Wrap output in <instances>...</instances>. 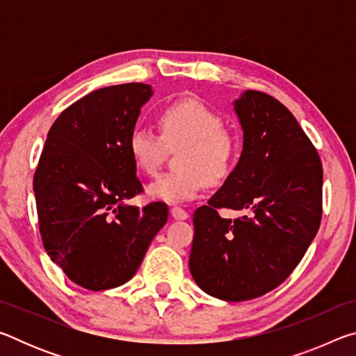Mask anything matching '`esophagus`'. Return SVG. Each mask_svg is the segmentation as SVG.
Wrapping results in <instances>:
<instances>
[{
  "label": "esophagus",
  "instance_id": "1",
  "mask_svg": "<svg viewBox=\"0 0 356 356\" xmlns=\"http://www.w3.org/2000/svg\"><path fill=\"white\" fill-rule=\"evenodd\" d=\"M171 215H172L174 220H186V218H188V213H186V210H184L182 207H179V206L171 207Z\"/></svg>",
  "mask_w": 356,
  "mask_h": 356
}]
</instances>
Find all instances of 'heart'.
I'll return each instance as SVG.
<instances>
[{"instance_id":"b5f03b06","label":"heart","mask_w":356,"mask_h":356,"mask_svg":"<svg viewBox=\"0 0 356 356\" xmlns=\"http://www.w3.org/2000/svg\"><path fill=\"white\" fill-rule=\"evenodd\" d=\"M160 135L138 125L130 131L129 154L135 166L152 174L163 161L168 147L179 149L180 170L163 172L147 185V195L166 202L190 201L210 182L226 179L236 163L240 144L222 119L197 99L172 102L159 114Z\"/></svg>"}]
</instances>
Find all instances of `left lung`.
<instances>
[{
  "label": "left lung",
  "instance_id": "left-lung-1",
  "mask_svg": "<svg viewBox=\"0 0 356 356\" xmlns=\"http://www.w3.org/2000/svg\"><path fill=\"white\" fill-rule=\"evenodd\" d=\"M243 130L238 163L193 213L190 272L204 292L245 301L273 291L303 259L322 220V161L297 119L272 95L234 102ZM218 208L240 209L236 220Z\"/></svg>",
  "mask_w": 356,
  "mask_h": 356
}]
</instances>
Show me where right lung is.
Listing matches in <instances>:
<instances>
[{"mask_svg": "<svg viewBox=\"0 0 356 356\" xmlns=\"http://www.w3.org/2000/svg\"><path fill=\"white\" fill-rule=\"evenodd\" d=\"M152 88L92 91L59 114L47 135L33 188L47 254L70 281L106 291L134 278L168 206L125 204L143 191L129 136Z\"/></svg>", "mask_w": 356, "mask_h": 356, "instance_id": "obj_1", "label": "right lung"}]
</instances>
